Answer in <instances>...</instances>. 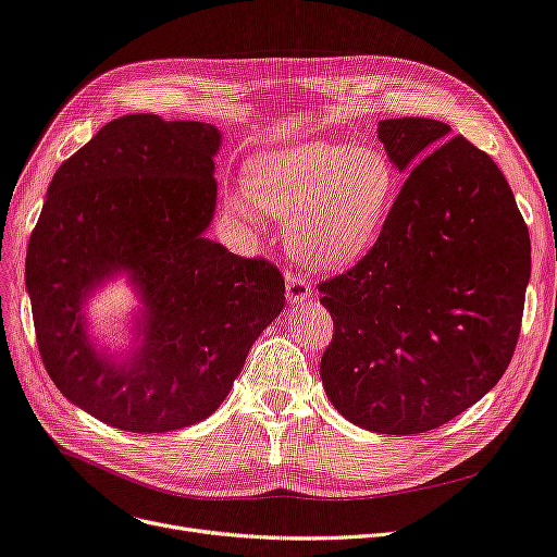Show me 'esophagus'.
Here are the masks:
<instances>
[{"label":"esophagus","mask_w":557,"mask_h":557,"mask_svg":"<svg viewBox=\"0 0 557 557\" xmlns=\"http://www.w3.org/2000/svg\"><path fill=\"white\" fill-rule=\"evenodd\" d=\"M313 296V288L307 280H302L300 275H294V273H286V300L298 307L302 305L305 300H309Z\"/></svg>","instance_id":"34e87169"}]
</instances>
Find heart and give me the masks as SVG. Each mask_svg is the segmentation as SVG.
<instances>
[{
    "mask_svg": "<svg viewBox=\"0 0 557 557\" xmlns=\"http://www.w3.org/2000/svg\"><path fill=\"white\" fill-rule=\"evenodd\" d=\"M397 194L399 175L382 149L311 139L259 153L227 208L248 225H257V208L286 221L290 252L336 271L372 248Z\"/></svg>",
    "mask_w": 557,
    "mask_h": 557,
    "instance_id": "heart-1",
    "label": "heart"
}]
</instances>
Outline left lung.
<instances>
[{
    "mask_svg": "<svg viewBox=\"0 0 557 557\" xmlns=\"http://www.w3.org/2000/svg\"><path fill=\"white\" fill-rule=\"evenodd\" d=\"M449 133L424 116L379 122L406 181L370 252L318 286L334 320L325 393L374 433L454 420L496 386L519 338L529 227L494 160Z\"/></svg>",
    "mask_w": 557,
    "mask_h": 557,
    "instance_id": "obj_1",
    "label": "left lung"
}]
</instances>
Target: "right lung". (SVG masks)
<instances>
[{
    "mask_svg": "<svg viewBox=\"0 0 557 557\" xmlns=\"http://www.w3.org/2000/svg\"><path fill=\"white\" fill-rule=\"evenodd\" d=\"M221 131L126 114L58 166L26 248L42 363L92 418L164 433L210 418L257 336L284 307V280L205 237L216 210ZM116 276L136 288L132 345L108 354L84 307Z\"/></svg>",
    "mask_w": 557,
    "mask_h": 557,
    "instance_id": "obj_1",
    "label": "right lung"
}]
</instances>
